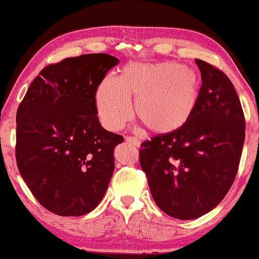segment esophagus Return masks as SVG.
<instances>
[{
  "label": "esophagus",
  "mask_w": 259,
  "mask_h": 259,
  "mask_svg": "<svg viewBox=\"0 0 259 259\" xmlns=\"http://www.w3.org/2000/svg\"><path fill=\"white\" fill-rule=\"evenodd\" d=\"M125 141L129 142V143H131V144L136 145V147H140L141 143H142L141 140H138V138H136V137H130V136L125 137Z\"/></svg>",
  "instance_id": "obj_1"
}]
</instances>
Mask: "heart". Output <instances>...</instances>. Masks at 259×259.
<instances>
[{
  "mask_svg": "<svg viewBox=\"0 0 259 259\" xmlns=\"http://www.w3.org/2000/svg\"><path fill=\"white\" fill-rule=\"evenodd\" d=\"M201 95L196 69L175 62L129 63L118 79L105 77L96 92L100 121L118 130L131 118L133 104L141 122L157 135L174 134L189 122Z\"/></svg>",
  "mask_w": 259,
  "mask_h": 259,
  "instance_id": "heart-1",
  "label": "heart"
}]
</instances>
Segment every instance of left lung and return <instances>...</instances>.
Returning a JSON list of instances; mask_svg holds the SVG:
<instances>
[{"label": "left lung", "mask_w": 259, "mask_h": 259, "mask_svg": "<svg viewBox=\"0 0 259 259\" xmlns=\"http://www.w3.org/2000/svg\"><path fill=\"white\" fill-rule=\"evenodd\" d=\"M201 95L183 128L145 141L140 163L155 203L169 216L195 220L216 207L237 175L245 119L238 95L223 71L195 60Z\"/></svg>", "instance_id": "1"}]
</instances>
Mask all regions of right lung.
Returning <instances> with one entry per match:
<instances>
[{"mask_svg": "<svg viewBox=\"0 0 259 259\" xmlns=\"http://www.w3.org/2000/svg\"><path fill=\"white\" fill-rule=\"evenodd\" d=\"M118 62L88 54L50 64L17 109V167L39 204L58 216L93 211L110 183L123 137L101 125L95 96Z\"/></svg>", "mask_w": 259, "mask_h": 259, "instance_id": "1", "label": "right lung"}]
</instances>
